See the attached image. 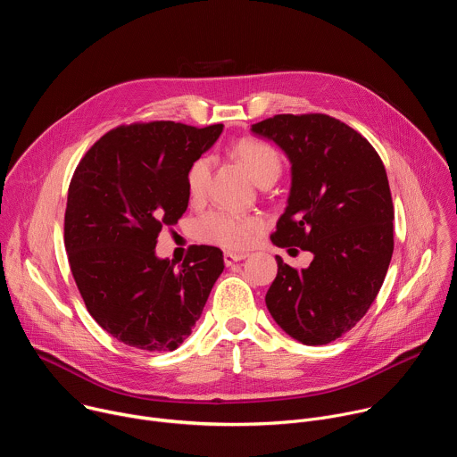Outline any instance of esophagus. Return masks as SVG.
<instances>
[{
    "label": "esophagus",
    "mask_w": 457,
    "mask_h": 457,
    "mask_svg": "<svg viewBox=\"0 0 457 457\" xmlns=\"http://www.w3.org/2000/svg\"><path fill=\"white\" fill-rule=\"evenodd\" d=\"M245 256L247 254H244V253H240V254H237V253H224V264L229 268L235 262H240V260H244Z\"/></svg>",
    "instance_id": "obj_1"
}]
</instances>
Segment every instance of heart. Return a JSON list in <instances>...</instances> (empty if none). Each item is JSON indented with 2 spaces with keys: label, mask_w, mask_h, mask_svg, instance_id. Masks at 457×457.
Masks as SVG:
<instances>
[{
  "label": "heart",
  "mask_w": 457,
  "mask_h": 457,
  "mask_svg": "<svg viewBox=\"0 0 457 457\" xmlns=\"http://www.w3.org/2000/svg\"><path fill=\"white\" fill-rule=\"evenodd\" d=\"M231 154L244 164V168L249 171L258 186L273 184L282 171V161L278 152L262 141L242 139L233 145ZM210 170L212 161L208 157H201L191 164L187 171V189L191 197L203 195L210 177ZM260 228H262V222L256 217L228 212H210L201 217L197 226H195L201 240L219 244L235 251L249 247L256 238Z\"/></svg>",
  "instance_id": "b5f03b06"
}]
</instances>
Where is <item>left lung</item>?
<instances>
[{
	"mask_svg": "<svg viewBox=\"0 0 457 457\" xmlns=\"http://www.w3.org/2000/svg\"><path fill=\"white\" fill-rule=\"evenodd\" d=\"M291 162V189L271 242L312 253L305 270L277 256L266 295L273 320L303 345L331 344L365 316L393 258L395 208L385 166L356 129L323 115L251 124Z\"/></svg>",
	"mask_w": 457,
	"mask_h": 457,
	"instance_id": "1",
	"label": "left lung"
}]
</instances>
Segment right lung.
Here are the masks:
<instances>
[{"label": "right lung", "instance_id": "right-lung-1", "mask_svg": "<svg viewBox=\"0 0 457 457\" xmlns=\"http://www.w3.org/2000/svg\"><path fill=\"white\" fill-rule=\"evenodd\" d=\"M173 120L119 126L81 159L69 187L64 247L92 318L119 342L173 351L203 314L224 256L191 245L184 262L155 254L187 208V171L222 134Z\"/></svg>", "mask_w": 457, "mask_h": 457}]
</instances>
